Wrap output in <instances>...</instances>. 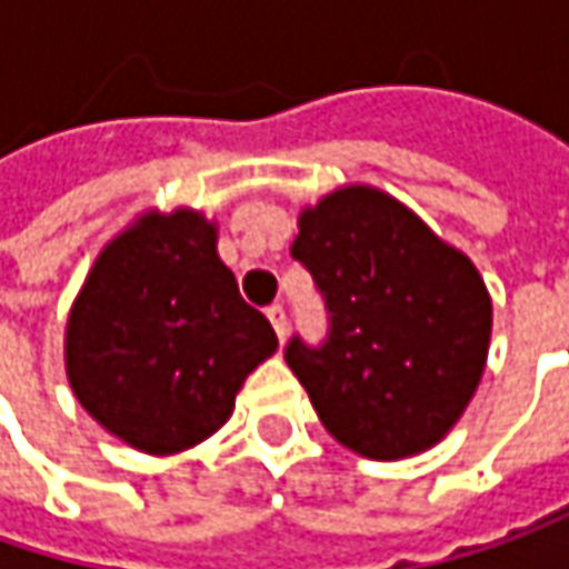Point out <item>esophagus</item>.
I'll use <instances>...</instances> for the list:
<instances>
[{"label": "esophagus", "mask_w": 569, "mask_h": 569, "mask_svg": "<svg viewBox=\"0 0 569 569\" xmlns=\"http://www.w3.org/2000/svg\"><path fill=\"white\" fill-rule=\"evenodd\" d=\"M267 318H270V325H273L277 337L283 340V337H286V311H283V306H270V309H267Z\"/></svg>", "instance_id": "34e87169"}]
</instances>
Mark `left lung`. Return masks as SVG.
Listing matches in <instances>:
<instances>
[{
    "instance_id": "1",
    "label": "left lung",
    "mask_w": 569,
    "mask_h": 569,
    "mask_svg": "<svg viewBox=\"0 0 569 569\" xmlns=\"http://www.w3.org/2000/svg\"><path fill=\"white\" fill-rule=\"evenodd\" d=\"M292 258L331 311L325 347L299 337L286 347L325 430L376 461L432 449L487 366L493 302L478 267L369 184L337 187L299 212Z\"/></svg>"
}]
</instances>
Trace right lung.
<instances>
[{
    "label": "right lung",
    "instance_id": "1",
    "mask_svg": "<svg viewBox=\"0 0 569 569\" xmlns=\"http://www.w3.org/2000/svg\"><path fill=\"white\" fill-rule=\"evenodd\" d=\"M200 210H149L101 248L66 318L76 401L146 456L210 439L244 379L277 353L270 321L238 292Z\"/></svg>",
    "mask_w": 569,
    "mask_h": 569
}]
</instances>
